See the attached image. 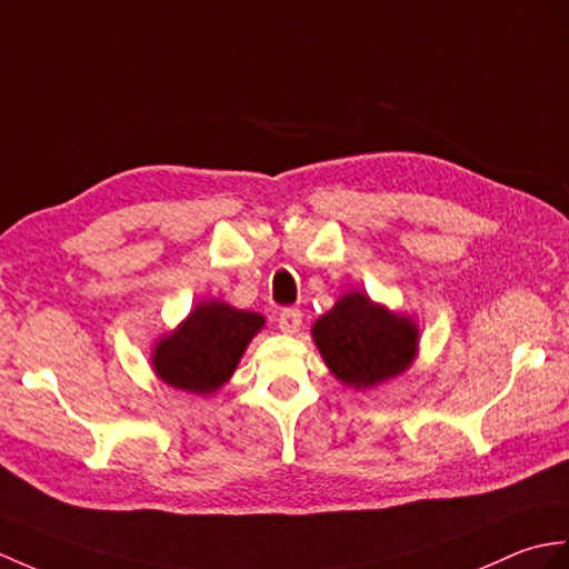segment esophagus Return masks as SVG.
Masks as SVG:
<instances>
[{"label": "esophagus", "mask_w": 569, "mask_h": 569, "mask_svg": "<svg viewBox=\"0 0 569 569\" xmlns=\"http://www.w3.org/2000/svg\"><path fill=\"white\" fill-rule=\"evenodd\" d=\"M302 322V312L298 308H283L279 315V327L286 335H296Z\"/></svg>", "instance_id": "34e87169"}]
</instances>
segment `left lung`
Masks as SVG:
<instances>
[{
  "instance_id": "8db88e82",
  "label": "left lung",
  "mask_w": 569,
  "mask_h": 569,
  "mask_svg": "<svg viewBox=\"0 0 569 569\" xmlns=\"http://www.w3.org/2000/svg\"><path fill=\"white\" fill-rule=\"evenodd\" d=\"M315 345L341 382L371 388L402 373L417 351V327L376 306L363 293H347L312 327Z\"/></svg>"
}]
</instances>
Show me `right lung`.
I'll use <instances>...</instances> for the list:
<instances>
[{
    "mask_svg": "<svg viewBox=\"0 0 569 569\" xmlns=\"http://www.w3.org/2000/svg\"><path fill=\"white\" fill-rule=\"evenodd\" d=\"M263 317L234 310L224 302H201L177 332L154 349L152 366L169 386L208 395L218 390L240 363Z\"/></svg>",
    "mask_w": 569,
    "mask_h": 569,
    "instance_id": "right-lung-1",
    "label": "right lung"
}]
</instances>
